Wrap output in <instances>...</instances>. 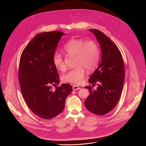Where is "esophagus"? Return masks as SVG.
Wrapping results in <instances>:
<instances>
[{
	"mask_svg": "<svg viewBox=\"0 0 146 146\" xmlns=\"http://www.w3.org/2000/svg\"><path fill=\"white\" fill-rule=\"evenodd\" d=\"M73 89L74 90H77L80 89V88L79 87H78V86H76V85H74V86H73Z\"/></svg>",
	"mask_w": 146,
	"mask_h": 146,
	"instance_id": "1",
	"label": "esophagus"
}]
</instances>
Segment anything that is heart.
I'll return each instance as SVG.
<instances>
[{"mask_svg": "<svg viewBox=\"0 0 146 146\" xmlns=\"http://www.w3.org/2000/svg\"><path fill=\"white\" fill-rule=\"evenodd\" d=\"M63 50L68 55L76 57V66L63 76V82L79 84L83 80L85 70L91 72L97 67L100 60V50L96 42L73 39L64 45ZM53 62L58 70L63 71L66 69L62 55L60 53L56 52Z\"/></svg>", "mask_w": 146, "mask_h": 146, "instance_id": "obj_1", "label": "heart"}]
</instances>
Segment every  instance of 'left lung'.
<instances>
[{
    "label": "left lung",
    "instance_id": "1",
    "mask_svg": "<svg viewBox=\"0 0 146 146\" xmlns=\"http://www.w3.org/2000/svg\"><path fill=\"white\" fill-rule=\"evenodd\" d=\"M95 35L102 53L101 61L91 76L89 82L97 89L85 86L90 94L85 101L88 111L98 115L111 111L117 104L123 90L125 70L121 54L117 46L102 32L89 29Z\"/></svg>",
    "mask_w": 146,
    "mask_h": 146
}]
</instances>
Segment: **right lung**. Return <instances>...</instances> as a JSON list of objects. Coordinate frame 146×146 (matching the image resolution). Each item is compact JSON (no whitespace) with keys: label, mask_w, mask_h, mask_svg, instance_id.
<instances>
[{"label":"right lung","mask_w":146,"mask_h":146,"mask_svg":"<svg viewBox=\"0 0 146 146\" xmlns=\"http://www.w3.org/2000/svg\"><path fill=\"white\" fill-rule=\"evenodd\" d=\"M60 31L40 33L29 42L21 55L19 79L21 92L31 111L50 119L60 114L72 86L63 84L55 91L51 85L60 83L53 57L61 36Z\"/></svg>","instance_id":"obj_1"}]
</instances>
